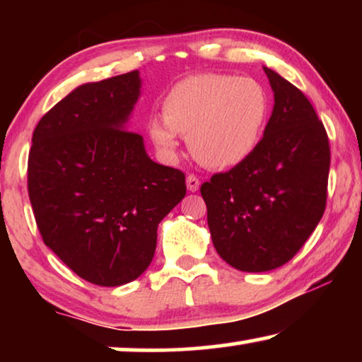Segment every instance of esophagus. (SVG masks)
<instances>
[{"instance_id":"esophagus-1","label":"esophagus","mask_w":362,"mask_h":362,"mask_svg":"<svg viewBox=\"0 0 362 362\" xmlns=\"http://www.w3.org/2000/svg\"><path fill=\"white\" fill-rule=\"evenodd\" d=\"M199 180H197V177L194 176V175H189L186 177V186H187V191H191V192H196L197 189H199Z\"/></svg>"}]
</instances>
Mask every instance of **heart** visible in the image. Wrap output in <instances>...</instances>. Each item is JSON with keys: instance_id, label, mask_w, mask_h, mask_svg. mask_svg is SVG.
<instances>
[{"instance_id": "1", "label": "heart", "mask_w": 362, "mask_h": 362, "mask_svg": "<svg viewBox=\"0 0 362 362\" xmlns=\"http://www.w3.org/2000/svg\"><path fill=\"white\" fill-rule=\"evenodd\" d=\"M153 115L146 132L166 160H175L180 135L211 170H230L254 155L264 138L272 100L254 78L229 74H199L175 83Z\"/></svg>"}]
</instances>
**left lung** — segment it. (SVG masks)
Instances as JSON below:
<instances>
[{
    "instance_id": "8db88e82",
    "label": "left lung",
    "mask_w": 362,
    "mask_h": 362,
    "mask_svg": "<svg viewBox=\"0 0 362 362\" xmlns=\"http://www.w3.org/2000/svg\"><path fill=\"white\" fill-rule=\"evenodd\" d=\"M274 110L249 160L201 186L212 244L242 272L279 269L301 249L326 206L329 143L313 105L264 67Z\"/></svg>"
}]
</instances>
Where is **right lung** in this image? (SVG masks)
<instances>
[{
    "instance_id": "1",
    "label": "right lung",
    "mask_w": 362,
    "mask_h": 362,
    "mask_svg": "<svg viewBox=\"0 0 362 362\" xmlns=\"http://www.w3.org/2000/svg\"><path fill=\"white\" fill-rule=\"evenodd\" d=\"M140 95L138 71L82 83L33 133L28 191L44 244L100 286L148 269L158 224L186 196L185 173L153 161L127 130Z\"/></svg>"
}]
</instances>
